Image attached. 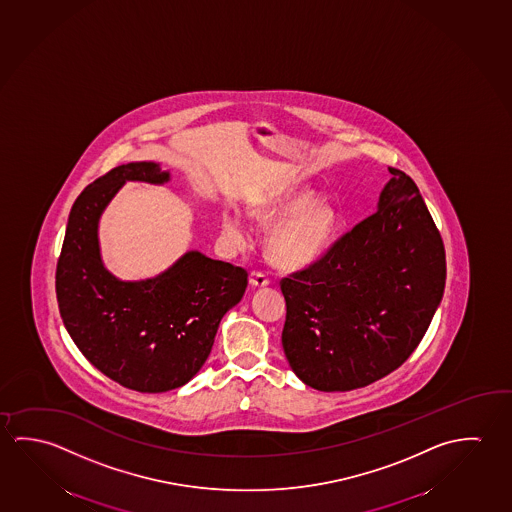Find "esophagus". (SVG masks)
Listing matches in <instances>:
<instances>
[{
  "instance_id": "obj_1",
  "label": "esophagus",
  "mask_w": 512,
  "mask_h": 512,
  "mask_svg": "<svg viewBox=\"0 0 512 512\" xmlns=\"http://www.w3.org/2000/svg\"><path fill=\"white\" fill-rule=\"evenodd\" d=\"M250 284L253 287H257V289H262V287H268L269 278L264 273H253L252 278H250Z\"/></svg>"
}]
</instances>
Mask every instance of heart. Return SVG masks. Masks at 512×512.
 I'll use <instances>...</instances> for the list:
<instances>
[{
    "label": "heart",
    "instance_id": "b5f03b06",
    "mask_svg": "<svg viewBox=\"0 0 512 512\" xmlns=\"http://www.w3.org/2000/svg\"><path fill=\"white\" fill-rule=\"evenodd\" d=\"M253 225L269 230L268 259L280 269L309 266L327 250L337 227V214L327 202H316L309 185H280L248 205ZM221 234L234 248L246 244L243 221L234 212L221 216Z\"/></svg>",
    "mask_w": 512,
    "mask_h": 512
}]
</instances>
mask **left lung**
Segmentation results:
<instances>
[{"label":"left lung","mask_w":512,"mask_h":512,"mask_svg":"<svg viewBox=\"0 0 512 512\" xmlns=\"http://www.w3.org/2000/svg\"><path fill=\"white\" fill-rule=\"evenodd\" d=\"M389 173L377 212L280 282L285 357L318 391H352L400 368L443 298L441 234L411 176Z\"/></svg>","instance_id":"left-lung-1"}]
</instances>
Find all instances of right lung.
<instances>
[{"label": "right lung", "mask_w": 512, "mask_h": 512, "mask_svg": "<svg viewBox=\"0 0 512 512\" xmlns=\"http://www.w3.org/2000/svg\"><path fill=\"white\" fill-rule=\"evenodd\" d=\"M169 178L157 162H130L87 185L69 212L55 275L60 316L78 350L103 375L139 393L187 384L248 285L243 268L200 252L137 282L105 268L98 225L110 200L126 182L160 185Z\"/></svg>", "instance_id": "right-lung-1"}]
</instances>
